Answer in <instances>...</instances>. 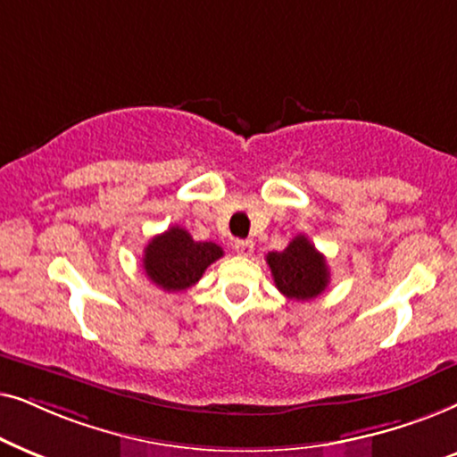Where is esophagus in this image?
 <instances>
[{
    "instance_id": "obj_1",
    "label": "esophagus",
    "mask_w": 457,
    "mask_h": 457,
    "mask_svg": "<svg viewBox=\"0 0 457 457\" xmlns=\"http://www.w3.org/2000/svg\"><path fill=\"white\" fill-rule=\"evenodd\" d=\"M253 248H254L253 240H236L234 242V251L238 253L240 257H248V254L253 253Z\"/></svg>"
}]
</instances>
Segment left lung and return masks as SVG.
<instances>
[{"label": "left lung", "instance_id": "left-lung-1", "mask_svg": "<svg viewBox=\"0 0 457 457\" xmlns=\"http://www.w3.org/2000/svg\"><path fill=\"white\" fill-rule=\"evenodd\" d=\"M273 282L284 296L309 301L320 296L330 282L326 257L309 242L307 236H296L282 253L267 254Z\"/></svg>", "mask_w": 457, "mask_h": 457}]
</instances>
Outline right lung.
<instances>
[{
    "mask_svg": "<svg viewBox=\"0 0 457 457\" xmlns=\"http://www.w3.org/2000/svg\"><path fill=\"white\" fill-rule=\"evenodd\" d=\"M223 257L215 242H196L179 225L154 236L144 248V271L167 292L187 290L203 278L206 267Z\"/></svg>",
    "mask_w": 457,
    "mask_h": 457,
    "instance_id": "obj_1",
    "label": "right lung"
}]
</instances>
